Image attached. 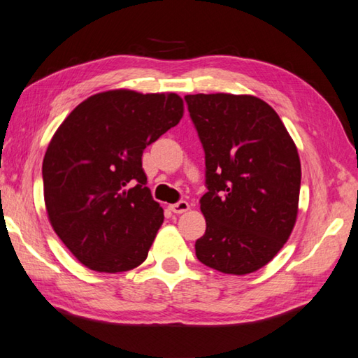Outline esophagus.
Masks as SVG:
<instances>
[{
  "mask_svg": "<svg viewBox=\"0 0 358 358\" xmlns=\"http://www.w3.org/2000/svg\"><path fill=\"white\" fill-rule=\"evenodd\" d=\"M170 210L174 213H184L187 210H190V204H188L187 201H179L176 204L170 206Z\"/></svg>",
  "mask_w": 358,
  "mask_h": 358,
  "instance_id": "1",
  "label": "esophagus"
}]
</instances>
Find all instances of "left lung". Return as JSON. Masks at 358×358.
<instances>
[{
  "mask_svg": "<svg viewBox=\"0 0 358 358\" xmlns=\"http://www.w3.org/2000/svg\"><path fill=\"white\" fill-rule=\"evenodd\" d=\"M206 152V234L196 257L224 274L243 275L271 262L298 218L301 160L271 106L252 95H187Z\"/></svg>",
  "mask_w": 358,
  "mask_h": 358,
  "instance_id": "8db88e82",
  "label": "left lung"
}]
</instances>
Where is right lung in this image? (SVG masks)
I'll return each instance as SVG.
<instances>
[{
    "instance_id": "1",
    "label": "right lung",
    "mask_w": 358,
    "mask_h": 358,
    "mask_svg": "<svg viewBox=\"0 0 358 358\" xmlns=\"http://www.w3.org/2000/svg\"><path fill=\"white\" fill-rule=\"evenodd\" d=\"M184 115L176 93L109 90L83 101L45 152L43 196L54 232L98 273L137 268L164 222L141 168L143 150Z\"/></svg>"
}]
</instances>
